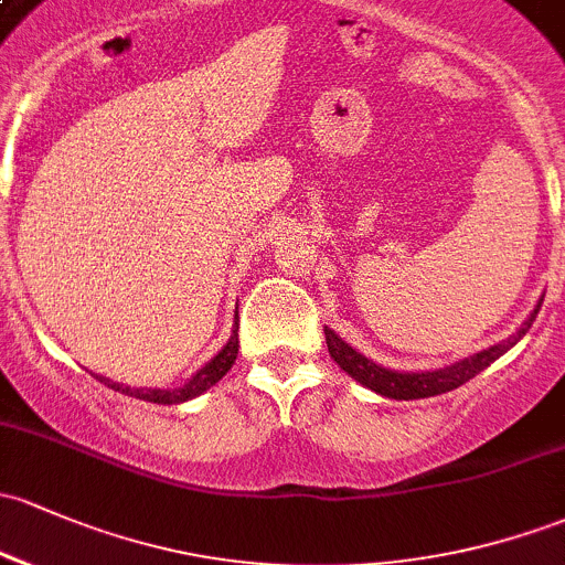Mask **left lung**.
Returning a JSON list of instances; mask_svg holds the SVG:
<instances>
[{"mask_svg":"<svg viewBox=\"0 0 565 565\" xmlns=\"http://www.w3.org/2000/svg\"><path fill=\"white\" fill-rule=\"evenodd\" d=\"M539 309H542V301H539L536 309L531 312V318L520 326L518 333H512L503 342L493 344L488 350H479V353L463 358V361H455L452 366L434 369V372H393V369L380 366V363L369 361L366 355H361L358 350L350 348L342 337H337L331 329H326V344H329V353L333 361L339 363V369L350 374L355 382H361L369 391L380 393L385 398H396V402H409V398H428L439 396V393L455 391L463 382L477 377L482 369H488L495 358H501L509 348L520 342L525 337V331L531 329V323L536 320Z\"/></svg>","mask_w":565,"mask_h":565,"instance_id":"8db88e82","label":"left lung"}]
</instances>
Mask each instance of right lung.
<instances>
[{
	"label": "right lung",
	"mask_w": 565,
	"mask_h": 565,
	"mask_svg": "<svg viewBox=\"0 0 565 565\" xmlns=\"http://www.w3.org/2000/svg\"><path fill=\"white\" fill-rule=\"evenodd\" d=\"M236 318H239V315H236ZM236 331H239V323L234 320L232 339L223 344L221 353H217L215 358H210V361L204 363V366L199 369V372L193 374L185 385L172 387V391H161V387H129V385H120V382L99 377V374H96V380L105 382V385L113 387V391L126 393V396L142 398V402H150V404H183V402H188V398H196V396H202L204 391H210V387L215 385V382L234 366L236 353H239V333Z\"/></svg>",
	"instance_id": "right-lung-1"
}]
</instances>
